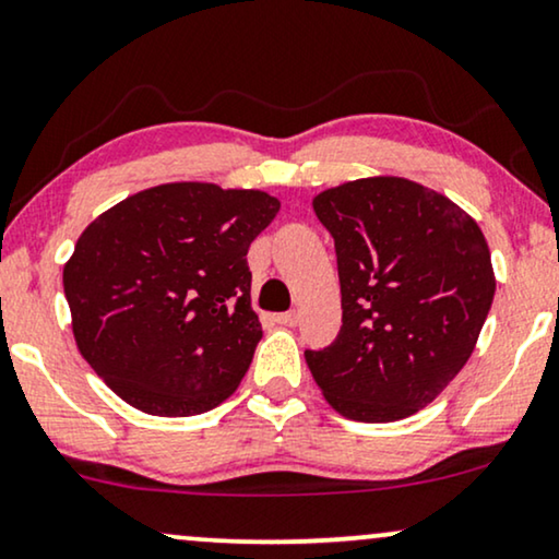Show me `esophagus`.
Wrapping results in <instances>:
<instances>
[{
    "label": "esophagus",
    "instance_id": "34e87169",
    "mask_svg": "<svg viewBox=\"0 0 559 559\" xmlns=\"http://www.w3.org/2000/svg\"><path fill=\"white\" fill-rule=\"evenodd\" d=\"M274 321H277L280 325H295L297 321H300V313H297V310H289V313H277L274 316Z\"/></svg>",
    "mask_w": 559,
    "mask_h": 559
}]
</instances>
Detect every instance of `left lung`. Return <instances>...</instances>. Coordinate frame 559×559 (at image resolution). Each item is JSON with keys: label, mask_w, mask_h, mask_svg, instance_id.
Here are the masks:
<instances>
[{"label": "left lung", "mask_w": 559, "mask_h": 559, "mask_svg": "<svg viewBox=\"0 0 559 559\" xmlns=\"http://www.w3.org/2000/svg\"><path fill=\"white\" fill-rule=\"evenodd\" d=\"M333 236L342 331L308 349L310 374L342 416L401 421L460 374L488 318L496 277L477 223L444 194L369 177L313 200Z\"/></svg>", "instance_id": "left-lung-1"}]
</instances>
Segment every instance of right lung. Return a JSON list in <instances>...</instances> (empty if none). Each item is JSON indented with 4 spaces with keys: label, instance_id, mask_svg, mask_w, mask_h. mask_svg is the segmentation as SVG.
<instances>
[{
    "label": "right lung",
    "instance_id": "add662e5",
    "mask_svg": "<svg viewBox=\"0 0 559 559\" xmlns=\"http://www.w3.org/2000/svg\"><path fill=\"white\" fill-rule=\"evenodd\" d=\"M280 213L259 190L174 182L92 221L63 266L82 357L151 416H198L243 380L262 323L246 253Z\"/></svg>",
    "mask_w": 559,
    "mask_h": 559
}]
</instances>
